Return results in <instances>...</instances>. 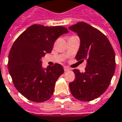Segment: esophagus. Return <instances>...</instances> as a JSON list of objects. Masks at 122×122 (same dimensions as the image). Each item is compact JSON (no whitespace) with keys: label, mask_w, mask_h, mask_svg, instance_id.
<instances>
[{"label":"esophagus","mask_w":122,"mask_h":122,"mask_svg":"<svg viewBox=\"0 0 122 122\" xmlns=\"http://www.w3.org/2000/svg\"><path fill=\"white\" fill-rule=\"evenodd\" d=\"M64 70L65 71H68L70 70V68H68L67 66H64Z\"/></svg>","instance_id":"34e87169"}]
</instances>
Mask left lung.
<instances>
[{
  "label": "left lung",
  "mask_w": 122,
  "mask_h": 122,
  "mask_svg": "<svg viewBox=\"0 0 122 122\" xmlns=\"http://www.w3.org/2000/svg\"><path fill=\"white\" fill-rule=\"evenodd\" d=\"M69 29L80 39L76 59L87 60L84 72L73 70L76 79L69 84L71 93L79 101H93L102 95L110 83L116 68L114 51L106 35L87 23L78 22Z\"/></svg>",
  "instance_id": "8db88e82"
}]
</instances>
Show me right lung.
Instances as JSON below:
<instances>
[{
    "label": "right lung",
    "mask_w": 122,
    "mask_h": 122,
    "mask_svg": "<svg viewBox=\"0 0 122 122\" xmlns=\"http://www.w3.org/2000/svg\"><path fill=\"white\" fill-rule=\"evenodd\" d=\"M68 33L63 26L34 24L13 43L8 55V68L16 89L28 100L42 102L53 95L56 80L63 73L60 64L42 68L41 58L50 53L60 35Z\"/></svg>",
    "instance_id": "add662e5"
}]
</instances>
